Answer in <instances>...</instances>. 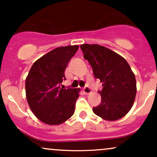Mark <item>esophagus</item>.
Listing matches in <instances>:
<instances>
[{
	"mask_svg": "<svg viewBox=\"0 0 157 157\" xmlns=\"http://www.w3.org/2000/svg\"><path fill=\"white\" fill-rule=\"evenodd\" d=\"M83 91L86 94H89L91 93V90L89 87V86H86V87L83 89Z\"/></svg>",
	"mask_w": 157,
	"mask_h": 157,
	"instance_id": "esophagus-1",
	"label": "esophagus"
}]
</instances>
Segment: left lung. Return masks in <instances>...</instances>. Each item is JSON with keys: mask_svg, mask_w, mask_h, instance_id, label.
I'll use <instances>...</instances> for the list:
<instances>
[{"mask_svg": "<svg viewBox=\"0 0 157 157\" xmlns=\"http://www.w3.org/2000/svg\"><path fill=\"white\" fill-rule=\"evenodd\" d=\"M80 48L94 75L102 82L101 103L93 108L97 116L109 121L123 117L130 111L136 94L134 74L122 56L97 44H82Z\"/></svg>", "mask_w": 157, "mask_h": 157, "instance_id": "8db88e82", "label": "left lung"}]
</instances>
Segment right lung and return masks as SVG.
<instances>
[{"label": "right lung", "instance_id": "obj_1", "mask_svg": "<svg viewBox=\"0 0 157 157\" xmlns=\"http://www.w3.org/2000/svg\"><path fill=\"white\" fill-rule=\"evenodd\" d=\"M79 46L56 48L32 65L26 79V100L32 111L41 122L60 125L75 113L80 89L61 88L66 80L65 70Z\"/></svg>", "mask_w": 157, "mask_h": 157}]
</instances>
